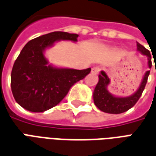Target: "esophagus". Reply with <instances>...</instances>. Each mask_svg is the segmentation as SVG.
<instances>
[{"label": "esophagus", "instance_id": "obj_1", "mask_svg": "<svg viewBox=\"0 0 156 156\" xmlns=\"http://www.w3.org/2000/svg\"><path fill=\"white\" fill-rule=\"evenodd\" d=\"M101 70V68L100 67H94L92 68V73H98Z\"/></svg>", "mask_w": 156, "mask_h": 156}]
</instances>
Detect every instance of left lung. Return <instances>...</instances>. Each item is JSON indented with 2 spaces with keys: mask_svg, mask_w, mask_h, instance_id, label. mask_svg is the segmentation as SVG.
Wrapping results in <instances>:
<instances>
[{
  "mask_svg": "<svg viewBox=\"0 0 156 156\" xmlns=\"http://www.w3.org/2000/svg\"><path fill=\"white\" fill-rule=\"evenodd\" d=\"M137 49L138 51L142 52L144 55H146L148 57V63H149V68H151L152 62H151V55L150 51L144 48V46L140 44L137 42ZM150 72L147 71L145 73L143 81L141 83L140 88L138 89L136 93L129 97L126 98H119L115 97L110 94L107 90V86L109 83V79L105 74V72H101V73L98 75L99 80H98V84L95 87L94 92V101L95 105L98 107L101 111L108 114H121L124 112L128 111L129 108H131L134 105L138 102L140 98L142 95V93L144 91L145 85L147 83L148 77L150 75Z\"/></svg>",
  "mask_w": 156,
  "mask_h": 156,
  "instance_id": "obj_1",
  "label": "left lung"
}]
</instances>
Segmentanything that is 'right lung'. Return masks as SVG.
Segmentation results:
<instances>
[{
    "label": "right lung",
    "instance_id": "obj_1",
    "mask_svg": "<svg viewBox=\"0 0 156 156\" xmlns=\"http://www.w3.org/2000/svg\"><path fill=\"white\" fill-rule=\"evenodd\" d=\"M78 34L53 32L29 41L16 59L11 87L16 101L31 112H44L58 105L69 89L91 72L56 68L48 65L43 55L46 48L58 40L76 41Z\"/></svg>",
    "mask_w": 156,
    "mask_h": 156
}]
</instances>
